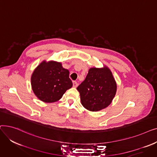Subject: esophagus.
<instances>
[{
  "label": "esophagus",
  "mask_w": 157,
  "mask_h": 157,
  "mask_svg": "<svg viewBox=\"0 0 157 157\" xmlns=\"http://www.w3.org/2000/svg\"><path fill=\"white\" fill-rule=\"evenodd\" d=\"M78 83L76 81H73V86L74 87V88H76V87H77L78 86Z\"/></svg>",
  "instance_id": "1"
}]
</instances>
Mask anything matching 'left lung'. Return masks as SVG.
Wrapping results in <instances>:
<instances>
[{"label": "left lung", "instance_id": "8db88e82", "mask_svg": "<svg viewBox=\"0 0 157 157\" xmlns=\"http://www.w3.org/2000/svg\"><path fill=\"white\" fill-rule=\"evenodd\" d=\"M82 105L90 111H98L111 104L117 90L110 69L92 67L85 79L78 86Z\"/></svg>", "mask_w": 157, "mask_h": 157}]
</instances>
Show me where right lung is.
Here are the masks:
<instances>
[{
	"label": "right lung",
	"instance_id": "add662e5",
	"mask_svg": "<svg viewBox=\"0 0 157 157\" xmlns=\"http://www.w3.org/2000/svg\"><path fill=\"white\" fill-rule=\"evenodd\" d=\"M32 89L41 101L52 103L59 101L65 92L72 86L69 71L61 62L43 60L31 76Z\"/></svg>",
	"mask_w": 157,
	"mask_h": 157
}]
</instances>
